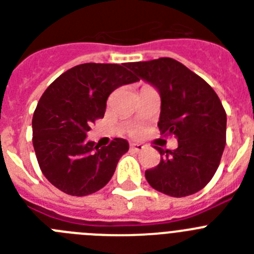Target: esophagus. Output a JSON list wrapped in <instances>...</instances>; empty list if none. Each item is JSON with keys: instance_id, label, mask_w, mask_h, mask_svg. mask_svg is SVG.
Wrapping results in <instances>:
<instances>
[{"instance_id": "obj_1", "label": "esophagus", "mask_w": 254, "mask_h": 254, "mask_svg": "<svg viewBox=\"0 0 254 254\" xmlns=\"http://www.w3.org/2000/svg\"><path fill=\"white\" fill-rule=\"evenodd\" d=\"M131 149L133 150V151H136V152L142 151L143 145H142V143H131Z\"/></svg>"}]
</instances>
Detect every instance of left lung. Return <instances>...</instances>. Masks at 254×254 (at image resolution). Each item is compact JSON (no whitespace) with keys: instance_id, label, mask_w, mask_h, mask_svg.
I'll return each instance as SVG.
<instances>
[{"instance_id":"8db88e82","label":"left lung","mask_w":254,"mask_h":254,"mask_svg":"<svg viewBox=\"0 0 254 254\" xmlns=\"http://www.w3.org/2000/svg\"><path fill=\"white\" fill-rule=\"evenodd\" d=\"M127 67L158 89V127L161 134L178 140L176 150L155 146L161 159L145 172L146 181L168 196L196 193L216 173L226 143V113L219 96L202 77L173 58L131 62Z\"/></svg>"}]
</instances>
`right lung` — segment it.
Segmentation results:
<instances>
[{
	"mask_svg": "<svg viewBox=\"0 0 254 254\" xmlns=\"http://www.w3.org/2000/svg\"><path fill=\"white\" fill-rule=\"evenodd\" d=\"M126 64H82L48 86L33 116V146L40 170L52 185L71 196H87L111 181L128 142L108 146L86 141L91 123L103 118L108 96L138 81Z\"/></svg>",
	"mask_w": 254,
	"mask_h": 254,
	"instance_id": "1",
	"label": "right lung"
}]
</instances>
